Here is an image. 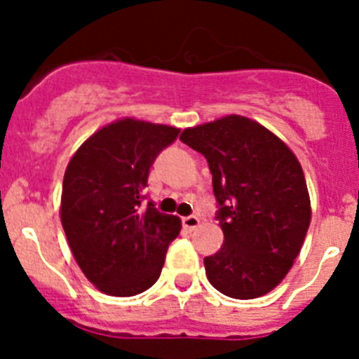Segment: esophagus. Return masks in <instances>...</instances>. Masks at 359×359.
Here are the masks:
<instances>
[{
    "mask_svg": "<svg viewBox=\"0 0 359 359\" xmlns=\"http://www.w3.org/2000/svg\"><path fill=\"white\" fill-rule=\"evenodd\" d=\"M199 223H201V221H199L198 215H189V217H183V226H185L189 231L196 230V228L199 226Z\"/></svg>",
    "mask_w": 359,
    "mask_h": 359,
    "instance_id": "obj_1",
    "label": "esophagus"
}]
</instances>
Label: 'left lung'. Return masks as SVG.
Wrapping results in <instances>:
<instances>
[{
  "label": "left lung",
  "instance_id": "obj_1",
  "mask_svg": "<svg viewBox=\"0 0 359 359\" xmlns=\"http://www.w3.org/2000/svg\"><path fill=\"white\" fill-rule=\"evenodd\" d=\"M180 140L207 158L224 243L205 257L212 286L239 300L278 286L311 223L306 177L291 149L264 126L228 115L189 128Z\"/></svg>",
  "mask_w": 359,
  "mask_h": 359
}]
</instances>
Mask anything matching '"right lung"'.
I'll return each instance as SVG.
<instances>
[{
	"instance_id": "add662e5",
	"label": "right lung",
	"mask_w": 359,
	"mask_h": 359,
	"mask_svg": "<svg viewBox=\"0 0 359 359\" xmlns=\"http://www.w3.org/2000/svg\"><path fill=\"white\" fill-rule=\"evenodd\" d=\"M177 135L163 123L116 120L91 135L66 167L62 228L82 273L102 293L133 297L160 277L182 221L142 201L149 169Z\"/></svg>"
}]
</instances>
